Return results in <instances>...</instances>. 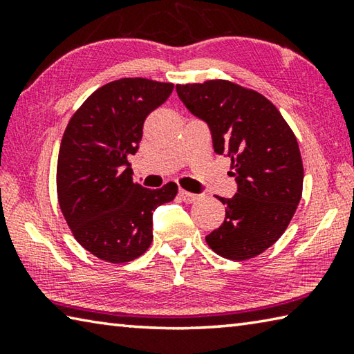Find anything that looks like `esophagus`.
Returning <instances> with one entry per match:
<instances>
[{
    "mask_svg": "<svg viewBox=\"0 0 354 354\" xmlns=\"http://www.w3.org/2000/svg\"><path fill=\"white\" fill-rule=\"evenodd\" d=\"M179 198H181L184 203H189V205H192V203H195L200 198V195L192 194V192H187V190H179Z\"/></svg>",
    "mask_w": 354,
    "mask_h": 354,
    "instance_id": "1",
    "label": "esophagus"
}]
</instances>
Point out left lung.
Instances as JSON below:
<instances>
[{
    "label": "left lung",
    "mask_w": 354,
    "mask_h": 354,
    "mask_svg": "<svg viewBox=\"0 0 354 354\" xmlns=\"http://www.w3.org/2000/svg\"><path fill=\"white\" fill-rule=\"evenodd\" d=\"M184 106L207 123L214 151L231 159L237 194L218 198L225 221L206 236L218 256L247 261L283 236L303 194L297 137L263 95L226 80L176 84Z\"/></svg>",
    "instance_id": "8db88e82"
}]
</instances>
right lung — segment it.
Masks as SVG:
<instances>
[{
  "label": "right lung",
  "instance_id": "right-lung-1",
  "mask_svg": "<svg viewBox=\"0 0 354 354\" xmlns=\"http://www.w3.org/2000/svg\"><path fill=\"white\" fill-rule=\"evenodd\" d=\"M171 82L123 77L104 84L81 104L65 129L57 158V200L82 248L98 259L134 261L153 242V211L178 194L175 183L145 189L128 162L143 122L165 103Z\"/></svg>",
  "mask_w": 354,
  "mask_h": 354
}]
</instances>
